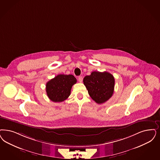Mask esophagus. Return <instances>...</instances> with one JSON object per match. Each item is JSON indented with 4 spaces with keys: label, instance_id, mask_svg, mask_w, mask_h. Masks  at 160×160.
Masks as SVG:
<instances>
[{
    "label": "esophagus",
    "instance_id": "34e87169",
    "mask_svg": "<svg viewBox=\"0 0 160 160\" xmlns=\"http://www.w3.org/2000/svg\"><path fill=\"white\" fill-rule=\"evenodd\" d=\"M78 81H79L80 83H82V82H83V77H82V76H79L78 78Z\"/></svg>",
    "mask_w": 160,
    "mask_h": 160
}]
</instances>
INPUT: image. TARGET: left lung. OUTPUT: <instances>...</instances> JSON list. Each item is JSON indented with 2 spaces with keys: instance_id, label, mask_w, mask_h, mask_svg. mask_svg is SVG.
<instances>
[{
  "instance_id": "left-lung-1",
  "label": "left lung",
  "mask_w": 160,
  "mask_h": 160,
  "mask_svg": "<svg viewBox=\"0 0 160 160\" xmlns=\"http://www.w3.org/2000/svg\"><path fill=\"white\" fill-rule=\"evenodd\" d=\"M83 83L91 98L98 104L108 101L114 92L115 78L108 72H92L84 77Z\"/></svg>"
}]
</instances>
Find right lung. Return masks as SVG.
Listing matches in <instances>:
<instances>
[{
	"label": "right lung",
	"instance_id": "obj_1",
	"mask_svg": "<svg viewBox=\"0 0 160 160\" xmlns=\"http://www.w3.org/2000/svg\"><path fill=\"white\" fill-rule=\"evenodd\" d=\"M76 82L72 74H58L46 84L47 94L54 102H63L70 95L72 86Z\"/></svg>",
	"mask_w": 160,
	"mask_h": 160
}]
</instances>
